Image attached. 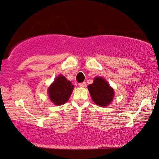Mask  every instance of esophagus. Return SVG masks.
I'll return each instance as SVG.
<instances>
[{
    "mask_svg": "<svg viewBox=\"0 0 159 159\" xmlns=\"http://www.w3.org/2000/svg\"><path fill=\"white\" fill-rule=\"evenodd\" d=\"M86 84H86L85 82H82V83L78 84V86H79L80 87H85Z\"/></svg>",
    "mask_w": 159,
    "mask_h": 159,
    "instance_id": "esophagus-1",
    "label": "esophagus"
}]
</instances>
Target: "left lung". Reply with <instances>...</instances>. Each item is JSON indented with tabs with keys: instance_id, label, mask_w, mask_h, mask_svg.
I'll list each match as a JSON object with an SVG mask.
<instances>
[{
	"instance_id": "left-lung-1",
	"label": "left lung",
	"mask_w": 159,
	"mask_h": 159,
	"mask_svg": "<svg viewBox=\"0 0 159 159\" xmlns=\"http://www.w3.org/2000/svg\"><path fill=\"white\" fill-rule=\"evenodd\" d=\"M91 97L96 105L99 106H107L114 98V92L108 83L102 78L97 77L92 84L87 87Z\"/></svg>"
}]
</instances>
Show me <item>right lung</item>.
Returning <instances> with one entry per match:
<instances>
[{
    "mask_svg": "<svg viewBox=\"0 0 159 159\" xmlns=\"http://www.w3.org/2000/svg\"><path fill=\"white\" fill-rule=\"evenodd\" d=\"M74 85L64 76L59 75L48 88L49 98L54 105H61L66 102L72 94Z\"/></svg>",
    "mask_w": 159,
    "mask_h": 159,
    "instance_id": "1",
    "label": "right lung"
}]
</instances>
